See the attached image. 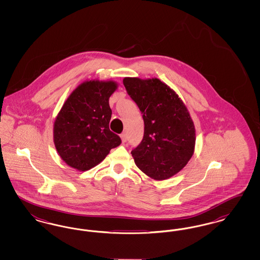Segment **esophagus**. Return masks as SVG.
<instances>
[{
	"instance_id": "esophagus-1",
	"label": "esophagus",
	"mask_w": 260,
	"mask_h": 260,
	"mask_svg": "<svg viewBox=\"0 0 260 260\" xmlns=\"http://www.w3.org/2000/svg\"><path fill=\"white\" fill-rule=\"evenodd\" d=\"M121 139H122V142L125 143L126 140H127V137H126V134H122L121 135Z\"/></svg>"
}]
</instances>
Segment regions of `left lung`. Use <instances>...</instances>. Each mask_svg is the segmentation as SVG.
<instances>
[{
  "label": "left lung",
  "instance_id": "8db88e82",
  "mask_svg": "<svg viewBox=\"0 0 260 260\" xmlns=\"http://www.w3.org/2000/svg\"><path fill=\"white\" fill-rule=\"evenodd\" d=\"M144 121V136L132 151L137 168L155 180L179 173L195 150L196 131L183 101L157 78L123 80Z\"/></svg>",
  "mask_w": 260,
  "mask_h": 260
}]
</instances>
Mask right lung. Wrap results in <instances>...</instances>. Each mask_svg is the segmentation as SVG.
<instances>
[{
	"instance_id": "add662e5",
	"label": "right lung",
	"mask_w": 260,
	"mask_h": 260,
	"mask_svg": "<svg viewBox=\"0 0 260 260\" xmlns=\"http://www.w3.org/2000/svg\"><path fill=\"white\" fill-rule=\"evenodd\" d=\"M114 81H86L66 99L53 124V142L63 161L80 172L98 166L121 138L109 129Z\"/></svg>"
}]
</instances>
